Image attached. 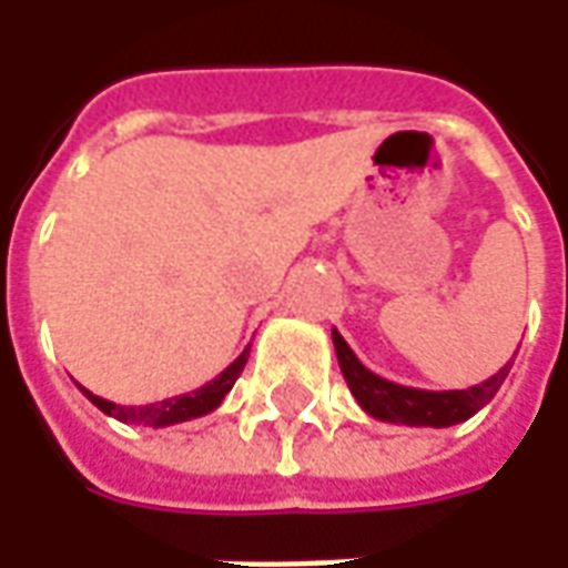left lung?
<instances>
[{"label": "left lung", "mask_w": 568, "mask_h": 568, "mask_svg": "<svg viewBox=\"0 0 568 568\" xmlns=\"http://www.w3.org/2000/svg\"><path fill=\"white\" fill-rule=\"evenodd\" d=\"M332 341L341 371H344V381L349 386V393L356 395L358 407L374 419L395 423V426L447 428L456 426V423H465L468 417H475L480 407H487L493 402V395L499 393V386L505 383L514 365V358L505 362L489 381L468 386V389L432 393V389H414V386L386 381L381 374L365 368L337 328H332Z\"/></svg>", "instance_id": "1"}]
</instances>
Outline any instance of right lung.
<instances>
[{
  "mask_svg": "<svg viewBox=\"0 0 568 568\" xmlns=\"http://www.w3.org/2000/svg\"><path fill=\"white\" fill-rule=\"evenodd\" d=\"M248 362V346L240 353V356L227 365V368L210 381L206 386H200L194 393L175 395V398H163V402H154V405H115V402H105L100 395H93L91 389L79 386L81 393L88 395V402L100 407L103 414L109 417L121 419V423H130V426H151V428H163V426H175V423H187V419H197L212 414L215 407L222 405L224 395L234 389L236 377L243 374Z\"/></svg>",
  "mask_w": 568,
  "mask_h": 568,
  "instance_id": "add662e5",
  "label": "right lung"
}]
</instances>
